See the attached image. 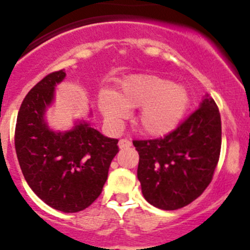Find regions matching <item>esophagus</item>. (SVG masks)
Returning <instances> with one entry per match:
<instances>
[{
    "label": "esophagus",
    "instance_id": "obj_1",
    "mask_svg": "<svg viewBox=\"0 0 250 250\" xmlns=\"http://www.w3.org/2000/svg\"><path fill=\"white\" fill-rule=\"evenodd\" d=\"M118 146H120V149H125V147L132 146V142L128 139H121L118 142Z\"/></svg>",
    "mask_w": 250,
    "mask_h": 250
}]
</instances>
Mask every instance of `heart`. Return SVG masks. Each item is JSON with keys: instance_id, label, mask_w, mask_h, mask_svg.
<instances>
[{"instance_id": "heart-1", "label": "heart", "mask_w": 250, "mask_h": 250, "mask_svg": "<svg viewBox=\"0 0 250 250\" xmlns=\"http://www.w3.org/2000/svg\"><path fill=\"white\" fill-rule=\"evenodd\" d=\"M190 95L184 86L154 74H137L122 82L116 94L99 96V107L111 127H118L128 110L139 108L135 123L149 137H164L173 132L186 116Z\"/></svg>"}]
</instances>
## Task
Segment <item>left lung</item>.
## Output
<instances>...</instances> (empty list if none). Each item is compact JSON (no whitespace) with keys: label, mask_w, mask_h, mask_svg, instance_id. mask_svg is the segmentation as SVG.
<instances>
[{"label":"left lung","mask_w":250,"mask_h":250,"mask_svg":"<svg viewBox=\"0 0 250 250\" xmlns=\"http://www.w3.org/2000/svg\"><path fill=\"white\" fill-rule=\"evenodd\" d=\"M139 154L138 179L145 199L162 210H177L203 194L212 181L221 151V117L214 99L173 132L157 139L133 140Z\"/></svg>","instance_id":"left-lung-1"}]
</instances>
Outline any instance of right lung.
<instances>
[{
	"instance_id": "1",
	"label": "right lung",
	"mask_w": 250,
	"mask_h": 250,
	"mask_svg": "<svg viewBox=\"0 0 250 250\" xmlns=\"http://www.w3.org/2000/svg\"><path fill=\"white\" fill-rule=\"evenodd\" d=\"M63 71L43 77L24 98L17 117L14 145L23 176L48 207L78 212L103 192L118 139L101 134L84 121L72 130L52 132L43 120Z\"/></svg>"
}]
</instances>
